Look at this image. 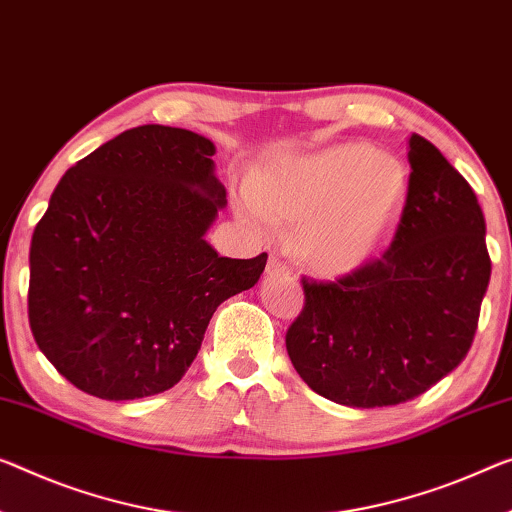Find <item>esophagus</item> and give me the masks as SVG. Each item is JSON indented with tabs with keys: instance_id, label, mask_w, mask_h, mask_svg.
Returning <instances> with one entry per match:
<instances>
[{
	"instance_id": "1",
	"label": "esophagus",
	"mask_w": 512,
	"mask_h": 512,
	"mask_svg": "<svg viewBox=\"0 0 512 512\" xmlns=\"http://www.w3.org/2000/svg\"><path fill=\"white\" fill-rule=\"evenodd\" d=\"M267 274H270V277H290V274H293V270H290V267L286 265V263H281L277 256H270V261H267V270H265Z\"/></svg>"
}]
</instances>
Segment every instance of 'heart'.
I'll return each instance as SVG.
<instances>
[{"label":"heart","instance_id":"obj_1","mask_svg":"<svg viewBox=\"0 0 512 512\" xmlns=\"http://www.w3.org/2000/svg\"><path fill=\"white\" fill-rule=\"evenodd\" d=\"M407 201V171L396 155L343 144L258 171L242 185V217L265 235L300 224L297 247L322 274H350L387 247Z\"/></svg>","mask_w":512,"mask_h":512}]
</instances>
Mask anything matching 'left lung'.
I'll return each instance as SVG.
<instances>
[{
    "label": "left lung",
    "instance_id": "8db88e82",
    "mask_svg": "<svg viewBox=\"0 0 512 512\" xmlns=\"http://www.w3.org/2000/svg\"><path fill=\"white\" fill-rule=\"evenodd\" d=\"M391 247L338 281H309L286 334L295 371L348 407L412 400L460 366L490 283L485 217L469 183L419 135Z\"/></svg>",
    "mask_w": 512,
    "mask_h": 512
}]
</instances>
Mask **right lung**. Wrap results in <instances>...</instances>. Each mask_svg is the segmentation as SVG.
Masks as SVG:
<instances>
[{
  "instance_id": "add662e5",
  "label": "right lung",
  "mask_w": 512,
  "mask_h": 512,
  "mask_svg": "<svg viewBox=\"0 0 512 512\" xmlns=\"http://www.w3.org/2000/svg\"><path fill=\"white\" fill-rule=\"evenodd\" d=\"M215 144L139 125L70 167L29 249V325L70 384L102 400L174 387L217 306L256 286L267 254L206 242L226 190Z\"/></svg>"
}]
</instances>
